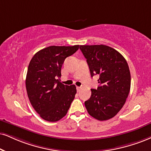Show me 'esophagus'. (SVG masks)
Here are the masks:
<instances>
[{"mask_svg":"<svg viewBox=\"0 0 151 151\" xmlns=\"http://www.w3.org/2000/svg\"><path fill=\"white\" fill-rule=\"evenodd\" d=\"M76 89H77L78 92H80V91H81V87H76Z\"/></svg>","mask_w":151,"mask_h":151,"instance_id":"34e87169","label":"esophagus"}]
</instances>
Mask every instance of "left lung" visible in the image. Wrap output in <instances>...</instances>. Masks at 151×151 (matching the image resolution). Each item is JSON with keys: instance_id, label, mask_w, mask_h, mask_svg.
<instances>
[{"instance_id": "8db88e82", "label": "left lung", "mask_w": 151, "mask_h": 151, "mask_svg": "<svg viewBox=\"0 0 151 151\" xmlns=\"http://www.w3.org/2000/svg\"><path fill=\"white\" fill-rule=\"evenodd\" d=\"M87 59L91 76H99L97 89H91L85 101L87 112L98 120L113 118L120 111L129 93L131 76L127 61L117 50L104 45H80Z\"/></svg>"}]
</instances>
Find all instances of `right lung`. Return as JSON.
Instances as JSON below:
<instances>
[{
  "instance_id": "add662e5",
  "label": "right lung",
  "mask_w": 151,
  "mask_h": 151,
  "mask_svg": "<svg viewBox=\"0 0 151 151\" xmlns=\"http://www.w3.org/2000/svg\"><path fill=\"white\" fill-rule=\"evenodd\" d=\"M79 45L50 46L35 54L26 78L28 97L35 111L45 120L56 122L66 115L76 94L74 85L59 81L65 59L73 55Z\"/></svg>"
}]
</instances>
